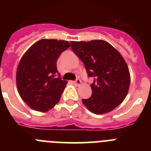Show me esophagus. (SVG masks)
Masks as SVG:
<instances>
[{"label": "esophagus", "instance_id": "esophagus-1", "mask_svg": "<svg viewBox=\"0 0 151 151\" xmlns=\"http://www.w3.org/2000/svg\"><path fill=\"white\" fill-rule=\"evenodd\" d=\"M81 83H82V82H81V80L78 79V78H76V79L74 81V84H75V85H81Z\"/></svg>", "mask_w": 151, "mask_h": 151}]
</instances>
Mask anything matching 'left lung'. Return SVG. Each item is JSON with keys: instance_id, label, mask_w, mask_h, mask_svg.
Wrapping results in <instances>:
<instances>
[{"instance_id": "left-lung-1", "label": "left lung", "mask_w": 151, "mask_h": 151, "mask_svg": "<svg viewBox=\"0 0 151 151\" xmlns=\"http://www.w3.org/2000/svg\"><path fill=\"white\" fill-rule=\"evenodd\" d=\"M73 51L93 77L92 94L82 103L92 113L104 114L120 104L128 94L130 73L127 64L110 44L103 40L71 41Z\"/></svg>"}]
</instances>
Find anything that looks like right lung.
<instances>
[{"instance_id": "1", "label": "right lung", "mask_w": 151, "mask_h": 151, "mask_svg": "<svg viewBox=\"0 0 151 151\" xmlns=\"http://www.w3.org/2000/svg\"><path fill=\"white\" fill-rule=\"evenodd\" d=\"M70 44L42 39L24 54L17 70V85L22 99L32 109L46 112L59 102L66 81L62 80L57 61Z\"/></svg>"}]
</instances>
